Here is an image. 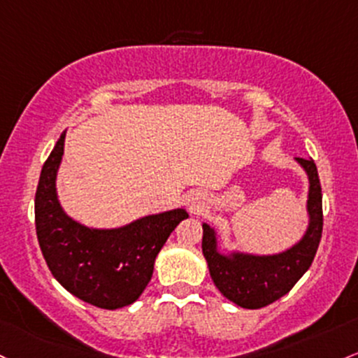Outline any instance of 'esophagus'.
Listing matches in <instances>:
<instances>
[{"label": "esophagus", "mask_w": 358, "mask_h": 358, "mask_svg": "<svg viewBox=\"0 0 358 358\" xmlns=\"http://www.w3.org/2000/svg\"><path fill=\"white\" fill-rule=\"evenodd\" d=\"M188 203H190L192 209H200V207L206 203V195H203L202 192H195V194H192V197L188 199Z\"/></svg>", "instance_id": "obj_1"}]
</instances>
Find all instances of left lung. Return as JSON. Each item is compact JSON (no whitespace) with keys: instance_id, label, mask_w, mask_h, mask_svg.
Here are the masks:
<instances>
[{"instance_id":"8db88e82","label":"left lung","mask_w":358,"mask_h":358,"mask_svg":"<svg viewBox=\"0 0 358 358\" xmlns=\"http://www.w3.org/2000/svg\"><path fill=\"white\" fill-rule=\"evenodd\" d=\"M309 180L308 227L297 243L280 253L257 255L241 250L221 251L215 227L203 222L202 251L209 266L212 282L226 299L245 309H258L272 304L289 292L308 272L320 246L323 233V195L313 159L296 158Z\"/></svg>"}]
</instances>
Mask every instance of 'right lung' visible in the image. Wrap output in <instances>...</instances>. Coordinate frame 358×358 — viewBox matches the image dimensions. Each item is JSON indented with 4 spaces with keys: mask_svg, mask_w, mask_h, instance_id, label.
I'll return each mask as SVG.
<instances>
[{
    "mask_svg": "<svg viewBox=\"0 0 358 358\" xmlns=\"http://www.w3.org/2000/svg\"><path fill=\"white\" fill-rule=\"evenodd\" d=\"M62 132L44 163L35 194V229L54 278L78 299L120 309L139 299L158 253L188 212L183 207L149 214L120 227H90L66 214L57 197L64 155Z\"/></svg>",
    "mask_w": 358,
    "mask_h": 358,
    "instance_id": "add662e5",
    "label": "right lung"
}]
</instances>
